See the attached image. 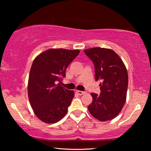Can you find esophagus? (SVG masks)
I'll list each match as a JSON object with an SVG mask.
<instances>
[{
  "label": "esophagus",
  "instance_id": "esophagus-1",
  "mask_svg": "<svg viewBox=\"0 0 151 151\" xmlns=\"http://www.w3.org/2000/svg\"><path fill=\"white\" fill-rule=\"evenodd\" d=\"M76 93H77L78 94H79V95H83V94H84L85 93V92L81 91H76Z\"/></svg>",
  "mask_w": 151,
  "mask_h": 151
}]
</instances>
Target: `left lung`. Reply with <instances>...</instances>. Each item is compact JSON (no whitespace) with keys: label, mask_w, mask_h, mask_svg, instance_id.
I'll list each match as a JSON object with an SVG mask.
<instances>
[{"label":"left lung","mask_w":151,"mask_h":151,"mask_svg":"<svg viewBox=\"0 0 151 151\" xmlns=\"http://www.w3.org/2000/svg\"><path fill=\"white\" fill-rule=\"evenodd\" d=\"M84 52L94 64L95 81L101 82V93L91 94L93 102L88 106V111L99 121L113 119L121 111L127 99V68L112 50L96 47Z\"/></svg>","instance_id":"1"}]
</instances>
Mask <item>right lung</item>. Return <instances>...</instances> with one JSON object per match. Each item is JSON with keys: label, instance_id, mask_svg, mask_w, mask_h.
Masks as SVG:
<instances>
[{"label": "right lung", "instance_id": "1", "mask_svg": "<svg viewBox=\"0 0 151 151\" xmlns=\"http://www.w3.org/2000/svg\"><path fill=\"white\" fill-rule=\"evenodd\" d=\"M78 50L52 48L35 58L30 70L28 94L32 109L46 123H55L66 115L75 93L60 85Z\"/></svg>", "mask_w": 151, "mask_h": 151}]
</instances>
